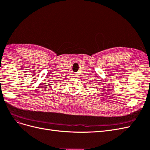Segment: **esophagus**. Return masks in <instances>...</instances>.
Listing matches in <instances>:
<instances>
[{
	"label": "esophagus",
	"instance_id": "34e87169",
	"mask_svg": "<svg viewBox=\"0 0 150 150\" xmlns=\"http://www.w3.org/2000/svg\"><path fill=\"white\" fill-rule=\"evenodd\" d=\"M76 74H74V77H76Z\"/></svg>",
	"mask_w": 150,
	"mask_h": 150
}]
</instances>
